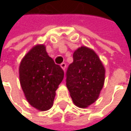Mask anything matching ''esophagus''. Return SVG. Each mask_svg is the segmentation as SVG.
<instances>
[{
    "label": "esophagus",
    "mask_w": 131,
    "mask_h": 131,
    "mask_svg": "<svg viewBox=\"0 0 131 131\" xmlns=\"http://www.w3.org/2000/svg\"><path fill=\"white\" fill-rule=\"evenodd\" d=\"M66 67H67V65H66L65 63H62V64H61V68L63 69V70H65Z\"/></svg>",
    "instance_id": "1"
}]
</instances>
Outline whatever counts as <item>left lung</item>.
Returning <instances> with one entry per match:
<instances>
[{"label":"left lung","mask_w":131,"mask_h":131,"mask_svg":"<svg viewBox=\"0 0 131 131\" xmlns=\"http://www.w3.org/2000/svg\"><path fill=\"white\" fill-rule=\"evenodd\" d=\"M73 58V61L67 71V87L74 105L86 108L99 96L105 83V69L98 54L86 46L78 48Z\"/></svg>","instance_id":"1"}]
</instances>
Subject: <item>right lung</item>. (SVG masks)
Masks as SVG:
<instances>
[{
	"label": "right lung",
	"instance_id": "obj_1",
	"mask_svg": "<svg viewBox=\"0 0 131 131\" xmlns=\"http://www.w3.org/2000/svg\"><path fill=\"white\" fill-rule=\"evenodd\" d=\"M19 75L27 102L41 112L50 109L64 71L48 56L45 45H36L27 52L19 64Z\"/></svg>",
	"mask_w": 131,
	"mask_h": 131
}]
</instances>
